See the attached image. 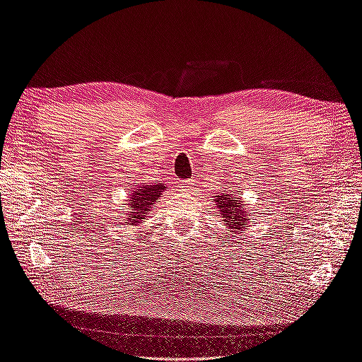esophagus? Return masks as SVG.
<instances>
[{
	"mask_svg": "<svg viewBox=\"0 0 362 362\" xmlns=\"http://www.w3.org/2000/svg\"><path fill=\"white\" fill-rule=\"evenodd\" d=\"M192 185V182L191 180H177V187L180 188V189H188L189 187Z\"/></svg>",
	"mask_w": 362,
	"mask_h": 362,
	"instance_id": "34e87169",
	"label": "esophagus"
}]
</instances>
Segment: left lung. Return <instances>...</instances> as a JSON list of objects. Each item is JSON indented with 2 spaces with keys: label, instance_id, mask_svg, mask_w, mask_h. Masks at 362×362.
<instances>
[{
  "label": "left lung",
  "instance_id": "obj_1",
  "mask_svg": "<svg viewBox=\"0 0 362 362\" xmlns=\"http://www.w3.org/2000/svg\"><path fill=\"white\" fill-rule=\"evenodd\" d=\"M213 202H216V208L222 213V216L225 217L223 221L230 225L231 230H242L247 211L242 208L240 202L236 196L222 192L221 196H214Z\"/></svg>",
  "mask_w": 362,
  "mask_h": 362
}]
</instances>
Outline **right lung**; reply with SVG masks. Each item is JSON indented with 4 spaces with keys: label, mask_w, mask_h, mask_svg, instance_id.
Returning <instances> with one entry per match:
<instances>
[{
    "label": "right lung",
    "mask_w": 362,
    "mask_h": 362,
    "mask_svg": "<svg viewBox=\"0 0 362 362\" xmlns=\"http://www.w3.org/2000/svg\"><path fill=\"white\" fill-rule=\"evenodd\" d=\"M140 189L132 192V197L128 204L129 209V217L126 223L129 225H139L143 219H145L146 214H149L151 209L158 202V197L162 196V191H165V185H141L139 187Z\"/></svg>",
    "instance_id": "right-lung-1"
}]
</instances>
